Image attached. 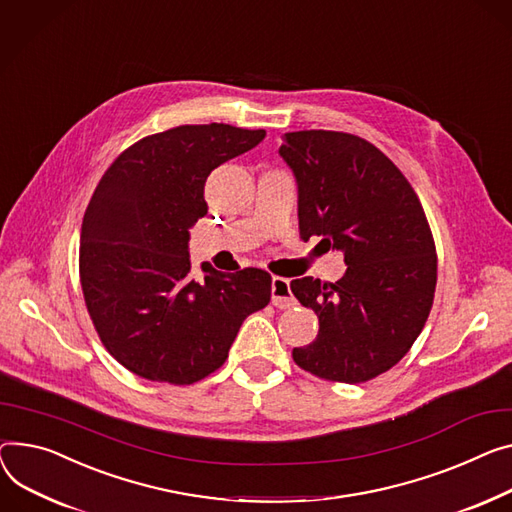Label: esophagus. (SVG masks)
I'll return each instance as SVG.
<instances>
[{
  "label": "esophagus",
  "mask_w": 512,
  "mask_h": 512,
  "mask_svg": "<svg viewBox=\"0 0 512 512\" xmlns=\"http://www.w3.org/2000/svg\"><path fill=\"white\" fill-rule=\"evenodd\" d=\"M271 304L278 306V309H290L296 304V298L290 290V280L286 278H271Z\"/></svg>",
  "instance_id": "34e87169"
}]
</instances>
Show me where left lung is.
<instances>
[{
	"label": "left lung",
	"instance_id": "1",
	"mask_svg": "<svg viewBox=\"0 0 512 512\" xmlns=\"http://www.w3.org/2000/svg\"><path fill=\"white\" fill-rule=\"evenodd\" d=\"M282 140L300 236H323L348 265L335 284L292 280L319 317L317 339L294 348V362L327 381H370L407 354L432 309L436 249L422 203L401 170L356 135L311 129Z\"/></svg>",
	"mask_w": 512,
	"mask_h": 512
}]
</instances>
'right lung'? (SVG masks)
Wrapping results in <instances>:
<instances>
[{"mask_svg": "<svg viewBox=\"0 0 512 512\" xmlns=\"http://www.w3.org/2000/svg\"><path fill=\"white\" fill-rule=\"evenodd\" d=\"M263 129L181 125L127 148L84 214L80 280L100 342L138 377L191 385L220 368L243 321L271 298L247 267L191 278L189 228L208 214L214 168L263 142Z\"/></svg>", "mask_w": 512, "mask_h": 512, "instance_id": "1", "label": "right lung"}]
</instances>
